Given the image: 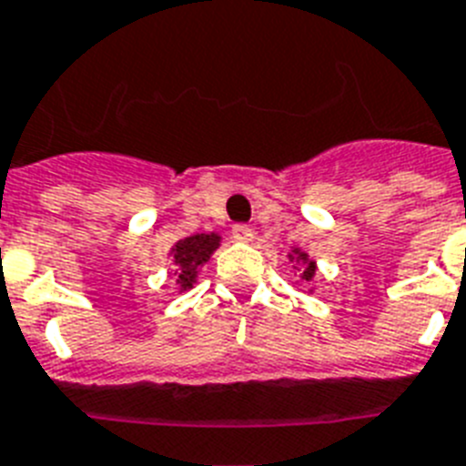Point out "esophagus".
Returning <instances> with one entry per match:
<instances>
[{"mask_svg":"<svg viewBox=\"0 0 466 466\" xmlns=\"http://www.w3.org/2000/svg\"><path fill=\"white\" fill-rule=\"evenodd\" d=\"M230 233H233V240H238V242H249L252 238H255L252 228H249V226H245V224L233 226V230H230Z\"/></svg>","mask_w":466,"mask_h":466,"instance_id":"34e87169","label":"esophagus"}]
</instances>
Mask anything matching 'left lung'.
<instances>
[{"mask_svg": "<svg viewBox=\"0 0 466 466\" xmlns=\"http://www.w3.org/2000/svg\"><path fill=\"white\" fill-rule=\"evenodd\" d=\"M298 259L307 261V255H305V252H298ZM311 276H314V261H307L305 271H302V279H305V280H311Z\"/></svg>", "mask_w": 466, "mask_h": 466, "instance_id": "obj_1", "label": "left lung"}]
</instances>
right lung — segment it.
Here are the masks:
<instances>
[{
	"instance_id": "1",
	"label": "right lung",
	"mask_w": 466,
	"mask_h": 466,
	"mask_svg": "<svg viewBox=\"0 0 466 466\" xmlns=\"http://www.w3.org/2000/svg\"><path fill=\"white\" fill-rule=\"evenodd\" d=\"M218 248V236L217 233H199V236H190L186 240L176 242L173 252V264H176V276L180 283V290H186L195 283L198 268L209 261L211 252Z\"/></svg>"
}]
</instances>
